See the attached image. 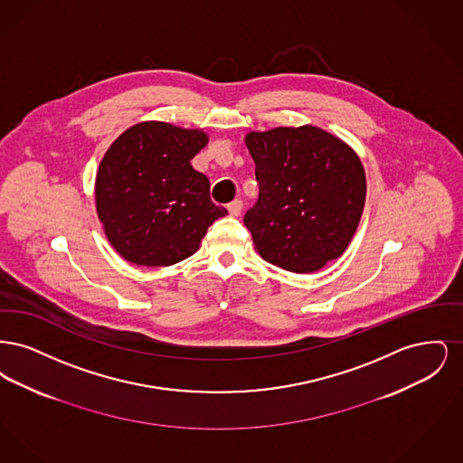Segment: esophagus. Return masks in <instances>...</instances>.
I'll use <instances>...</instances> for the list:
<instances>
[{
	"instance_id": "1",
	"label": "esophagus",
	"mask_w": 463,
	"mask_h": 463,
	"mask_svg": "<svg viewBox=\"0 0 463 463\" xmlns=\"http://www.w3.org/2000/svg\"><path fill=\"white\" fill-rule=\"evenodd\" d=\"M227 210H229V213H231L232 217H240L242 210L241 199H234L232 203H229V204H227Z\"/></svg>"
}]
</instances>
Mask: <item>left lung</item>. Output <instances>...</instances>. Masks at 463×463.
Here are the masks:
<instances>
[{
    "instance_id": "left-lung-1",
    "label": "left lung",
    "mask_w": 463,
    "mask_h": 463,
    "mask_svg": "<svg viewBox=\"0 0 463 463\" xmlns=\"http://www.w3.org/2000/svg\"><path fill=\"white\" fill-rule=\"evenodd\" d=\"M259 199L244 225L269 264L312 272L353 240L366 198L364 168L353 149L317 127L246 135Z\"/></svg>"
}]
</instances>
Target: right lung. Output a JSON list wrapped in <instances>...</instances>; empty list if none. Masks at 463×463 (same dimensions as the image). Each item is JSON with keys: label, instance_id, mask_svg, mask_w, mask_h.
I'll use <instances>...</instances> for the list:
<instances>
[{"label": "right lung", "instance_id": "add662e5", "mask_svg": "<svg viewBox=\"0 0 463 463\" xmlns=\"http://www.w3.org/2000/svg\"><path fill=\"white\" fill-rule=\"evenodd\" d=\"M206 144V133L161 121L138 123L112 142L97 172L95 199L106 236L123 259L176 264L227 215L210 198L208 176L191 165Z\"/></svg>", "mask_w": 463, "mask_h": 463}]
</instances>
